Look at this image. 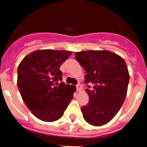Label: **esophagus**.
<instances>
[{
	"instance_id": "34e87169",
	"label": "esophagus",
	"mask_w": 147,
	"mask_h": 147,
	"mask_svg": "<svg viewBox=\"0 0 147 147\" xmlns=\"http://www.w3.org/2000/svg\"><path fill=\"white\" fill-rule=\"evenodd\" d=\"M76 90H77L78 92H80L82 90V86L80 85V84H77V85H76Z\"/></svg>"
}]
</instances>
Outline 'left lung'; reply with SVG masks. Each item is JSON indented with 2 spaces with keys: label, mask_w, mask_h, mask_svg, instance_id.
<instances>
[{
  "label": "left lung",
  "mask_w": 147,
  "mask_h": 147,
  "mask_svg": "<svg viewBox=\"0 0 147 147\" xmlns=\"http://www.w3.org/2000/svg\"><path fill=\"white\" fill-rule=\"evenodd\" d=\"M76 59L87 74L85 83H91L86 92L89 102L81 107L88 124L102 126L112 120L119 112L127 96L129 75L125 61L109 51L76 52Z\"/></svg>",
  "instance_id": "1"
}]
</instances>
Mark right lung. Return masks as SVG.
<instances>
[{
    "instance_id": "obj_1",
    "label": "right lung",
    "mask_w": 147,
    "mask_h": 147,
    "mask_svg": "<svg viewBox=\"0 0 147 147\" xmlns=\"http://www.w3.org/2000/svg\"><path fill=\"white\" fill-rule=\"evenodd\" d=\"M69 51L37 50L28 54L18 68V87L30 111L40 120L60 119L76 90L60 82V65L71 55Z\"/></svg>"
}]
</instances>
